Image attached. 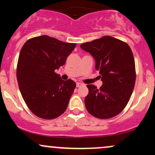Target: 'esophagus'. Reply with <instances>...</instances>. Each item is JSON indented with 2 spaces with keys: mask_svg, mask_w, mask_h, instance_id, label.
<instances>
[{
  "mask_svg": "<svg viewBox=\"0 0 155 155\" xmlns=\"http://www.w3.org/2000/svg\"><path fill=\"white\" fill-rule=\"evenodd\" d=\"M83 84L82 83H80V82H77L76 83V87H81V86H83Z\"/></svg>",
  "mask_w": 155,
  "mask_h": 155,
  "instance_id": "obj_1",
  "label": "esophagus"
}]
</instances>
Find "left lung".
<instances>
[{
    "label": "left lung",
    "instance_id": "obj_1",
    "mask_svg": "<svg viewBox=\"0 0 155 155\" xmlns=\"http://www.w3.org/2000/svg\"><path fill=\"white\" fill-rule=\"evenodd\" d=\"M80 47L93 56L95 68L103 81L99 89L93 84L87 85V110L98 119L117 116L127 106L136 82V65L130 47L108 35L81 44Z\"/></svg>",
    "mask_w": 155,
    "mask_h": 155
}]
</instances>
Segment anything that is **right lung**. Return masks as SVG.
I'll list each match as a JSON object with an SVG mask.
<instances>
[{
    "instance_id": "1",
    "label": "right lung",
    "mask_w": 155,
    "mask_h": 155,
    "mask_svg": "<svg viewBox=\"0 0 155 155\" xmlns=\"http://www.w3.org/2000/svg\"><path fill=\"white\" fill-rule=\"evenodd\" d=\"M76 45L41 35L28 39L22 46L17 81L25 102L35 116L52 120L66 110L76 85L71 79L62 80L55 70L65 63Z\"/></svg>"
}]
</instances>
